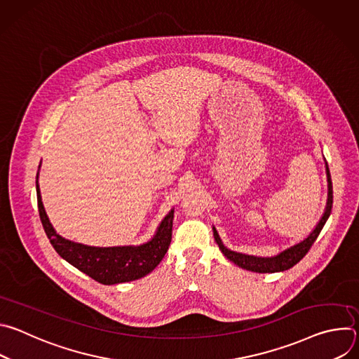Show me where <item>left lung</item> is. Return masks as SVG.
Returning a JSON list of instances; mask_svg holds the SVG:
<instances>
[{"label": "left lung", "mask_w": 359, "mask_h": 359, "mask_svg": "<svg viewBox=\"0 0 359 359\" xmlns=\"http://www.w3.org/2000/svg\"><path fill=\"white\" fill-rule=\"evenodd\" d=\"M327 176H328V201H327V209L325 213L323 216V219L320 220V223L317 224L316 230L306 237L304 241L284 250L283 252L274 255V257H254V255H247V254H241V252H236L231 251L229 248H226L215 229V238L222 250V252L226 255V257L233 262L236 266L254 271V273H277V271H285L288 269H291L292 266H295L304 255L310 251L311 245L314 244V241L317 240V237L320 236L324 224L327 223L330 215H331V209H332V182H331V175L328 170V165H327Z\"/></svg>", "instance_id": "left-lung-1"}]
</instances>
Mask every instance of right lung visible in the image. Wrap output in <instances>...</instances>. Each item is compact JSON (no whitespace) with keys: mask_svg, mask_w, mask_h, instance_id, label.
Instances as JSON below:
<instances>
[{"mask_svg":"<svg viewBox=\"0 0 359 359\" xmlns=\"http://www.w3.org/2000/svg\"><path fill=\"white\" fill-rule=\"evenodd\" d=\"M36 200L41 223L55 251L69 264L100 284L112 285L144 277L162 262L172 241L173 210L163 219L155 237L142 245L90 247L74 243L57 234L53 224L49 223L41 200L38 173Z\"/></svg>","mask_w":359,"mask_h":359,"instance_id":"1","label":"right lung"}]
</instances>
